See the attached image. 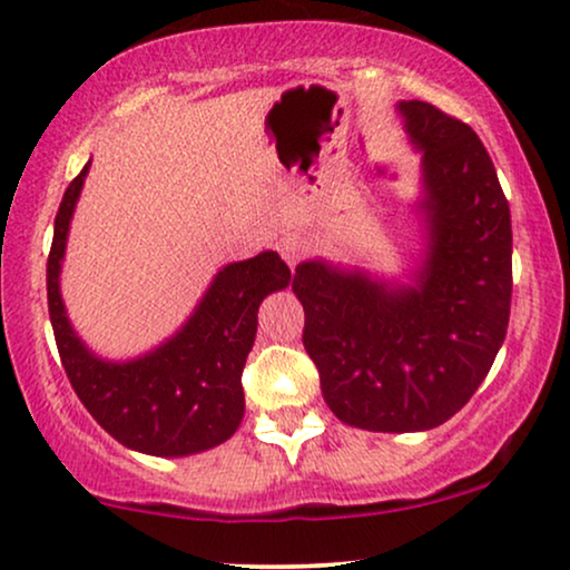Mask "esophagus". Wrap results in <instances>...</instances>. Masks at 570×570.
Segmentation results:
<instances>
[{
    "mask_svg": "<svg viewBox=\"0 0 570 570\" xmlns=\"http://www.w3.org/2000/svg\"><path fill=\"white\" fill-rule=\"evenodd\" d=\"M277 246H279V254H283V259L291 264V267H295V264L301 262V256L311 248V244L301 236V233H285Z\"/></svg>",
    "mask_w": 570,
    "mask_h": 570,
    "instance_id": "esophagus-1",
    "label": "esophagus"
}]
</instances>
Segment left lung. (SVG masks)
Segmentation results:
<instances>
[{
    "label": "left lung",
    "mask_w": 570,
    "mask_h": 570,
    "mask_svg": "<svg viewBox=\"0 0 570 570\" xmlns=\"http://www.w3.org/2000/svg\"><path fill=\"white\" fill-rule=\"evenodd\" d=\"M420 158L423 254L410 283L308 259L293 293L322 394L345 425L415 433L485 381L511 314V213L480 137L423 100L396 104Z\"/></svg>",
    "instance_id": "left-lung-1"
}]
</instances>
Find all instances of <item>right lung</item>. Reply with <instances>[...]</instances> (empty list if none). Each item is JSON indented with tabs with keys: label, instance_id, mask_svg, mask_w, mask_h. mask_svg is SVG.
Instances as JSON below:
<instances>
[{
	"label": "right lung",
	"instance_id": "add662e5",
	"mask_svg": "<svg viewBox=\"0 0 570 570\" xmlns=\"http://www.w3.org/2000/svg\"><path fill=\"white\" fill-rule=\"evenodd\" d=\"M88 170L90 160L67 186L46 264L49 316L69 384L96 423L139 454L189 456L220 446L244 420L240 373L256 340V314L269 293L291 285V269L277 252L225 264L166 342L129 361L100 357L69 322L59 283Z\"/></svg>",
	"mask_w": 570,
	"mask_h": 570
}]
</instances>
